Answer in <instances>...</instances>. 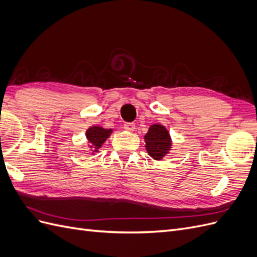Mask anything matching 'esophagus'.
<instances>
[{
  "label": "esophagus",
  "instance_id": "1",
  "mask_svg": "<svg viewBox=\"0 0 257 257\" xmlns=\"http://www.w3.org/2000/svg\"><path fill=\"white\" fill-rule=\"evenodd\" d=\"M124 128H125L128 132H133L135 130V123H132V122L125 123V124H124Z\"/></svg>",
  "mask_w": 257,
  "mask_h": 257
}]
</instances>
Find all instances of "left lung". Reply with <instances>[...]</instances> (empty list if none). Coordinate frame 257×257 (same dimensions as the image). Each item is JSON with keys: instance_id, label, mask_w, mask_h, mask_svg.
Instances as JSON below:
<instances>
[{"instance_id": "left-lung-1", "label": "left lung", "mask_w": 257, "mask_h": 257, "mask_svg": "<svg viewBox=\"0 0 257 257\" xmlns=\"http://www.w3.org/2000/svg\"><path fill=\"white\" fill-rule=\"evenodd\" d=\"M145 139L146 149L154 160H162L172 146L169 133L161 124H154L150 126Z\"/></svg>"}]
</instances>
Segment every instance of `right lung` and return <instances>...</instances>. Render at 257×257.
I'll return each instance as SVG.
<instances>
[{
    "label": "right lung",
    "mask_w": 257,
    "mask_h": 257,
    "mask_svg": "<svg viewBox=\"0 0 257 257\" xmlns=\"http://www.w3.org/2000/svg\"><path fill=\"white\" fill-rule=\"evenodd\" d=\"M111 128L106 130L99 126H92L87 131V138L89 143H91V147H93L94 151H96L104 144V142L111 134Z\"/></svg>",
    "instance_id": "add662e5"
}]
</instances>
